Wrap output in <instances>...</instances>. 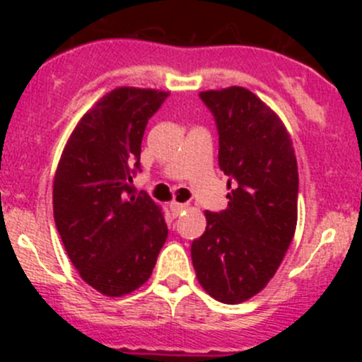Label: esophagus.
Returning a JSON list of instances; mask_svg holds the SVG:
<instances>
[{"mask_svg":"<svg viewBox=\"0 0 362 362\" xmlns=\"http://www.w3.org/2000/svg\"><path fill=\"white\" fill-rule=\"evenodd\" d=\"M189 208V204H185V203H177V202H173L170 204V210H171V214L173 215H180L182 211L184 210H187Z\"/></svg>","mask_w":362,"mask_h":362,"instance_id":"obj_1","label":"esophagus"}]
</instances>
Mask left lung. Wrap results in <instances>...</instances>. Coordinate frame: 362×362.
Wrapping results in <instances>:
<instances>
[{"label": "left lung", "mask_w": 362, "mask_h": 362, "mask_svg": "<svg viewBox=\"0 0 362 362\" xmlns=\"http://www.w3.org/2000/svg\"><path fill=\"white\" fill-rule=\"evenodd\" d=\"M218 131V166L228 208L204 211L206 229L191 245L192 266L214 299L236 305L261 293L294 238L298 163L289 133L245 87L199 93Z\"/></svg>", "instance_id": "1"}]
</instances>
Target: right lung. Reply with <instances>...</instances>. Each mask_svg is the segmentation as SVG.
<instances>
[{
  "mask_svg": "<svg viewBox=\"0 0 362 362\" xmlns=\"http://www.w3.org/2000/svg\"><path fill=\"white\" fill-rule=\"evenodd\" d=\"M166 98L138 87L105 94L78 120L54 177V221L69 261L112 298L151 279L168 238L159 204L131 185L145 127Z\"/></svg>",
  "mask_w": 362,
  "mask_h": 362,
  "instance_id": "obj_1",
  "label": "right lung"
}]
</instances>
